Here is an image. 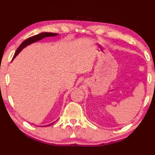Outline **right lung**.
Listing matches in <instances>:
<instances>
[{"label": "right lung", "instance_id": "obj_1", "mask_svg": "<svg viewBox=\"0 0 155 155\" xmlns=\"http://www.w3.org/2000/svg\"><path fill=\"white\" fill-rule=\"evenodd\" d=\"M58 34L56 33H52V32H42V33H40V34L39 35H35V36H32V37H29V38H27V40H25L24 41V42H22V43L20 45L19 47L17 48V50H16V51L14 53V57H13V59L16 56V55H18V53H20V51L23 49L24 48H25L26 46H27L28 45H30L31 43H33V42H37V41L38 40H42V39H43L44 37H51V36H56ZM50 124V125H51ZM49 126V125H48Z\"/></svg>", "mask_w": 155, "mask_h": 155}]
</instances>
